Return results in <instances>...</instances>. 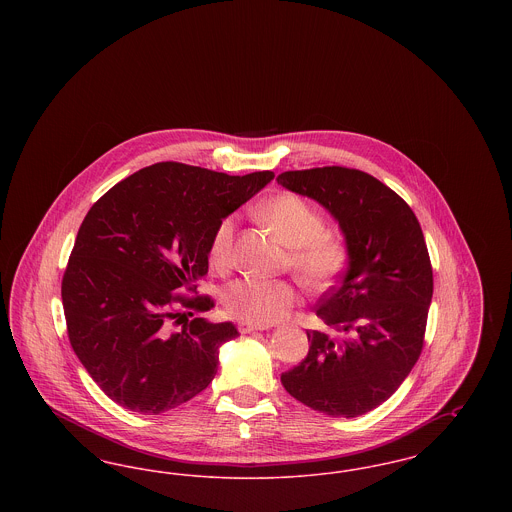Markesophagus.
I'll return each mask as SVG.
<instances>
[{"label":"esophagus","instance_id":"obj_1","mask_svg":"<svg viewBox=\"0 0 512 512\" xmlns=\"http://www.w3.org/2000/svg\"><path fill=\"white\" fill-rule=\"evenodd\" d=\"M240 332L242 334H251V332H257V330H265V326L261 324H251V322H240Z\"/></svg>","mask_w":512,"mask_h":512}]
</instances>
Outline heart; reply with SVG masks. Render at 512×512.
<instances>
[{
	"label": "heart",
	"instance_id": "heart-1",
	"mask_svg": "<svg viewBox=\"0 0 512 512\" xmlns=\"http://www.w3.org/2000/svg\"><path fill=\"white\" fill-rule=\"evenodd\" d=\"M261 219L292 247L290 267L313 292H324L349 265V249L340 238L326 234V219L301 195L280 194L261 207ZM236 234V217L220 220L213 232L209 257L215 267H228ZM299 293L288 280H263L247 276L224 290V307L232 317L251 324H272L284 317Z\"/></svg>",
	"mask_w": 512,
	"mask_h": 512
}]
</instances>
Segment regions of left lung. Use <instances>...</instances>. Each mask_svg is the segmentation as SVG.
<instances>
[{"mask_svg": "<svg viewBox=\"0 0 512 512\" xmlns=\"http://www.w3.org/2000/svg\"><path fill=\"white\" fill-rule=\"evenodd\" d=\"M338 220L349 265L322 295L317 317L334 336L311 330L307 357L282 374L303 405L353 418L388 401L424 345L434 276L413 209L386 184L357 169L322 167L278 174Z\"/></svg>", "mask_w": 512, "mask_h": 512, "instance_id": "8db88e82", "label": "left lung"}]
</instances>
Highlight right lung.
<instances>
[{"label":"right lung","mask_w":512,"mask_h":512,"mask_svg":"<svg viewBox=\"0 0 512 512\" xmlns=\"http://www.w3.org/2000/svg\"><path fill=\"white\" fill-rule=\"evenodd\" d=\"M272 178L270 171L230 176L167 161L134 172L92 205L61 297L74 353L109 399L159 414L213 382L219 347L238 330L232 322L188 320L213 301L174 290L194 292L207 274L217 224Z\"/></svg>","instance_id":"1"}]
</instances>
